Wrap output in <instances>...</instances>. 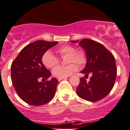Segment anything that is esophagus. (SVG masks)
<instances>
[{"instance_id":"34e87169","label":"esophagus","mask_w":130,"mask_h":130,"mask_svg":"<svg viewBox=\"0 0 130 130\" xmlns=\"http://www.w3.org/2000/svg\"><path fill=\"white\" fill-rule=\"evenodd\" d=\"M64 78H59V77H57V79H58L59 81H60V80H61L62 79H64Z\"/></svg>"}]
</instances>
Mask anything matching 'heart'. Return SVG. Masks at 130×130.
Returning a JSON list of instances; mask_svg holds the SVG:
<instances>
[{"mask_svg":"<svg viewBox=\"0 0 130 130\" xmlns=\"http://www.w3.org/2000/svg\"><path fill=\"white\" fill-rule=\"evenodd\" d=\"M57 52L61 57L67 56L66 66H58L52 71L53 76L59 78H64L71 75L77 70L76 63L78 66H83L86 62V56L83 52H77L74 47L70 45L61 46L57 50ZM42 62L46 67L52 68L59 64V59L50 51H47L42 57Z\"/></svg>","mask_w":130,"mask_h":130,"instance_id":"obj_1","label":"heart"}]
</instances>
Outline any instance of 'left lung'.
<instances>
[{
	"mask_svg": "<svg viewBox=\"0 0 130 130\" xmlns=\"http://www.w3.org/2000/svg\"><path fill=\"white\" fill-rule=\"evenodd\" d=\"M86 52V64L80 72L86 76L91 73L90 80L87 83L84 77L80 78L77 94L86 101L96 102L108 95L112 90L117 77L115 58L111 52L95 40L84 39L80 41L73 40Z\"/></svg>",
	"mask_w": 130,
	"mask_h": 130,
	"instance_id": "1",
	"label": "left lung"
}]
</instances>
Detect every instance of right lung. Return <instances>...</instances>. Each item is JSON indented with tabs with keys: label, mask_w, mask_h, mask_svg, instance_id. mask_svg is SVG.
Here are the masks:
<instances>
[{
	"label": "right lung",
	"mask_w": 130,
	"mask_h": 130,
	"mask_svg": "<svg viewBox=\"0 0 130 130\" xmlns=\"http://www.w3.org/2000/svg\"><path fill=\"white\" fill-rule=\"evenodd\" d=\"M58 42L37 40L25 46L11 66L13 86L18 95L25 102L32 106H42L54 97L57 85L56 78L47 80L51 72L42 62V57Z\"/></svg>",
	"instance_id": "right-lung-1"
}]
</instances>
